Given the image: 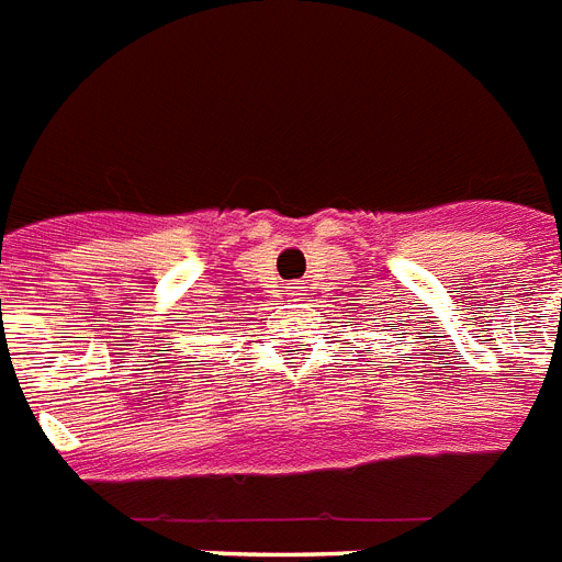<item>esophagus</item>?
Returning <instances> with one entry per match:
<instances>
[{"instance_id":"esophagus-1","label":"esophagus","mask_w":562,"mask_h":562,"mask_svg":"<svg viewBox=\"0 0 562 562\" xmlns=\"http://www.w3.org/2000/svg\"><path fill=\"white\" fill-rule=\"evenodd\" d=\"M286 295L299 301L301 295H304V286H301V284H290V286H286Z\"/></svg>"}]
</instances>
